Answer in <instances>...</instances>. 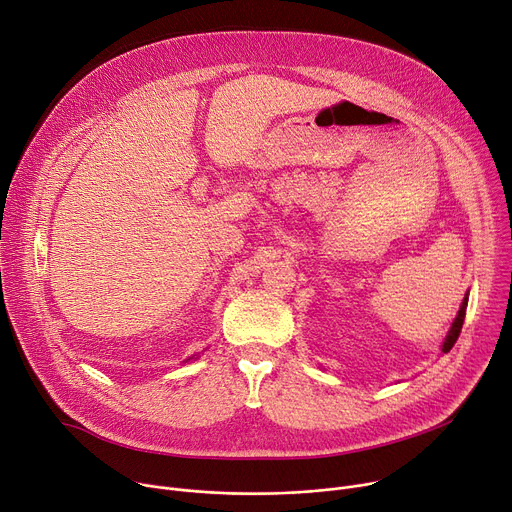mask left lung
I'll list each match as a JSON object with an SVG mask.
<instances>
[{
    "label": "left lung",
    "mask_w": 512,
    "mask_h": 512,
    "mask_svg": "<svg viewBox=\"0 0 512 512\" xmlns=\"http://www.w3.org/2000/svg\"><path fill=\"white\" fill-rule=\"evenodd\" d=\"M467 295H469V293H467ZM467 295L463 297V303H461V307H459V311H457V318L453 320V324H451V330L447 332V338H445V342H443V352H449V350L453 348V344L457 342V338H459V332H461V326H463V320H465Z\"/></svg>",
    "instance_id": "8db88e82"
}]
</instances>
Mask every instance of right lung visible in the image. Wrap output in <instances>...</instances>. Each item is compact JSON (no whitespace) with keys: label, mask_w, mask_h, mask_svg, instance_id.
Here are the masks:
<instances>
[{"label":"right lung","mask_w":512,"mask_h":512,"mask_svg":"<svg viewBox=\"0 0 512 512\" xmlns=\"http://www.w3.org/2000/svg\"><path fill=\"white\" fill-rule=\"evenodd\" d=\"M188 361H190V359H188Z\"/></svg>","instance_id":"obj_1"}]
</instances>
